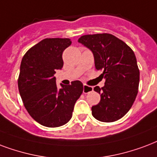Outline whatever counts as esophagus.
<instances>
[{
  "instance_id": "1",
  "label": "esophagus",
  "mask_w": 157,
  "mask_h": 157,
  "mask_svg": "<svg viewBox=\"0 0 157 157\" xmlns=\"http://www.w3.org/2000/svg\"><path fill=\"white\" fill-rule=\"evenodd\" d=\"M93 90V87L88 86L86 85H84L83 86V93L85 94H87V93H90V91Z\"/></svg>"
}]
</instances>
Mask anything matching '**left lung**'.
<instances>
[{"label":"left lung","mask_w":157,"mask_h":157,"mask_svg":"<svg viewBox=\"0 0 157 157\" xmlns=\"http://www.w3.org/2000/svg\"><path fill=\"white\" fill-rule=\"evenodd\" d=\"M79 43L94 55V67L105 79L102 88L95 86L100 101L92 106V115L110 123L123 118L131 109L138 92L140 73L133 51L124 41L109 33L81 36Z\"/></svg>","instance_id":"1"}]
</instances>
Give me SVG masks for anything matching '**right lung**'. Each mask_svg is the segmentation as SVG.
<instances>
[{"mask_svg":"<svg viewBox=\"0 0 157 157\" xmlns=\"http://www.w3.org/2000/svg\"><path fill=\"white\" fill-rule=\"evenodd\" d=\"M71 44L69 39H45L26 52L20 64L18 87L29 115L48 128L63 126L72 116L74 105L83 91V84H61L54 74L63 67V52Z\"/></svg>","mask_w":157,"mask_h":157,"instance_id":"obj_1","label":"right lung"}]
</instances>
